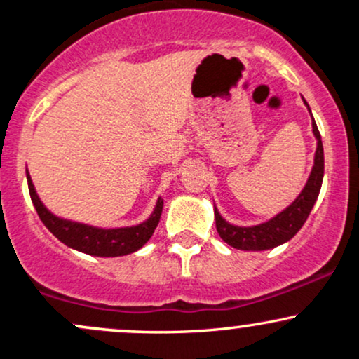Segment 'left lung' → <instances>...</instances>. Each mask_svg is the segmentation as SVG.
<instances>
[{
  "mask_svg": "<svg viewBox=\"0 0 359 359\" xmlns=\"http://www.w3.org/2000/svg\"><path fill=\"white\" fill-rule=\"evenodd\" d=\"M306 106L309 108L307 102ZM309 113H311V108H309ZM312 131H314L317 138L314 167H312L311 177H309L306 187L299 194L297 199L288 205L285 211L277 214L273 219L258 226H251V228H240V226L229 224V222L222 219L217 209H214L216 229L222 238V241L228 243L229 246H233L236 250L263 251L275 248V246L292 240L299 233V229L302 228L304 222L307 221L309 214L312 211V208H314L324 177V150L323 142H320V133L317 130L314 118H312Z\"/></svg>",
  "mask_w": 359,
  "mask_h": 359,
  "instance_id": "8db88e82",
  "label": "left lung"
}]
</instances>
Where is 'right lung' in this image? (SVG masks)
<instances>
[{
	"label": "right lung",
	"instance_id": "obj_1",
	"mask_svg": "<svg viewBox=\"0 0 359 359\" xmlns=\"http://www.w3.org/2000/svg\"><path fill=\"white\" fill-rule=\"evenodd\" d=\"M28 191H30L32 203H34L36 214L42 219L57 240L64 245L71 246L74 250H79L82 253L94 255V257H121V255H130L133 251L142 248L145 243L150 240L154 234L156 224H158L160 216H162L163 201L158 199L155 205V211L145 222L131 228H116V229H101L94 226L81 224V222H72L67 219L53 216L50 211L42 204V201L36 196L32 177L27 170Z\"/></svg>",
	"mask_w": 359,
	"mask_h": 359
}]
</instances>
